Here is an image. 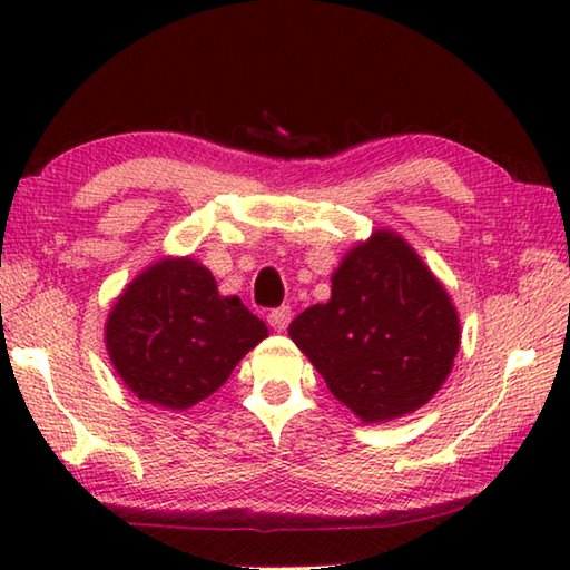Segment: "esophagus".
<instances>
[{
  "instance_id": "1",
  "label": "esophagus",
  "mask_w": 570,
  "mask_h": 570,
  "mask_svg": "<svg viewBox=\"0 0 570 570\" xmlns=\"http://www.w3.org/2000/svg\"><path fill=\"white\" fill-rule=\"evenodd\" d=\"M268 324L274 326L276 332H284L288 324H292V306H276V308H272V312H268Z\"/></svg>"
}]
</instances>
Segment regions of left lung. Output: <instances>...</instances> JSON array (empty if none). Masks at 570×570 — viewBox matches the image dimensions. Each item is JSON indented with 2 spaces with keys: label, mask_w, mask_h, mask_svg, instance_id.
I'll use <instances>...</instances> for the list:
<instances>
[{
  "label": "left lung",
  "mask_w": 570,
  "mask_h": 570,
  "mask_svg": "<svg viewBox=\"0 0 570 570\" xmlns=\"http://www.w3.org/2000/svg\"><path fill=\"white\" fill-rule=\"evenodd\" d=\"M288 336L362 422L420 410L460 350L450 296L407 240L374 230L332 276V298L302 312Z\"/></svg>",
  "instance_id": "obj_1"
}]
</instances>
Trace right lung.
I'll list each match as a JSON object with an SVG mask.
<instances>
[{
  "label": "right lung",
  "instance_id": "obj_1",
  "mask_svg": "<svg viewBox=\"0 0 570 570\" xmlns=\"http://www.w3.org/2000/svg\"><path fill=\"white\" fill-rule=\"evenodd\" d=\"M264 336L266 324L238 296H220L214 274L188 256L148 266L105 324L115 372L135 397L166 410L210 397Z\"/></svg>",
  "mask_w": 570,
  "mask_h": 570
}]
</instances>
